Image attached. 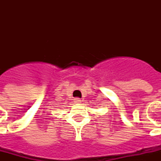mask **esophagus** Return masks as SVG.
Listing matches in <instances>:
<instances>
[{"instance_id":"esophagus-1","label":"esophagus","mask_w":161,"mask_h":161,"mask_svg":"<svg viewBox=\"0 0 161 161\" xmlns=\"http://www.w3.org/2000/svg\"><path fill=\"white\" fill-rule=\"evenodd\" d=\"M74 102L76 104L80 103V102H81V99H80V98H78V97L75 98V99H74Z\"/></svg>"}]
</instances>
